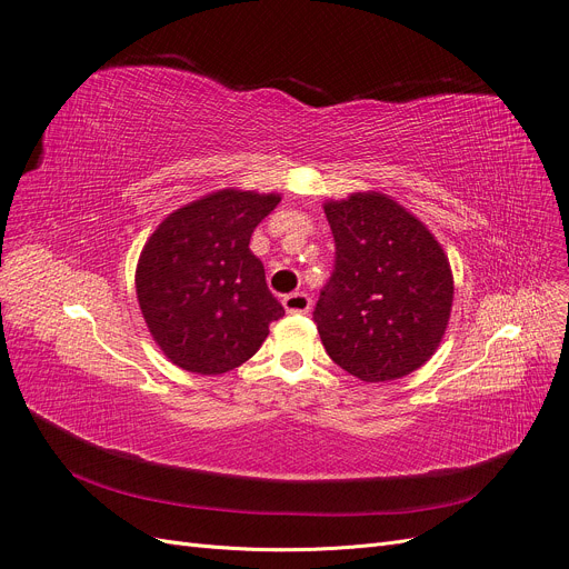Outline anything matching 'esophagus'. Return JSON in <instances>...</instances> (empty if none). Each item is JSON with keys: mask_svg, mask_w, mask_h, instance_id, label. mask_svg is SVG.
<instances>
[{"mask_svg": "<svg viewBox=\"0 0 569 569\" xmlns=\"http://www.w3.org/2000/svg\"><path fill=\"white\" fill-rule=\"evenodd\" d=\"M283 309L288 313H309L311 311V297L307 292H292L283 297Z\"/></svg>", "mask_w": 569, "mask_h": 569, "instance_id": "1", "label": "esophagus"}]
</instances>
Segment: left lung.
I'll list each match as a JSON object with an SVG mask.
<instances>
[{"label":"left lung","mask_w":569,"mask_h":569,"mask_svg":"<svg viewBox=\"0 0 569 569\" xmlns=\"http://www.w3.org/2000/svg\"><path fill=\"white\" fill-rule=\"evenodd\" d=\"M337 260L313 311L332 360L365 382L431 360L452 313L455 277L433 232L380 191L327 200Z\"/></svg>","instance_id":"obj_1"}]
</instances>
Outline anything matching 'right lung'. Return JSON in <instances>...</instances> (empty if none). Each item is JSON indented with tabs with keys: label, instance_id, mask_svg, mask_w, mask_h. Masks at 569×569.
<instances>
[{
	"label": "right lung",
	"instance_id": "1",
	"mask_svg": "<svg viewBox=\"0 0 569 569\" xmlns=\"http://www.w3.org/2000/svg\"><path fill=\"white\" fill-rule=\"evenodd\" d=\"M279 193L221 189L168 214L136 267L147 330L179 369L219 376L244 365L286 311L251 253L256 226Z\"/></svg>",
	"mask_w": 569,
	"mask_h": 569
}]
</instances>
